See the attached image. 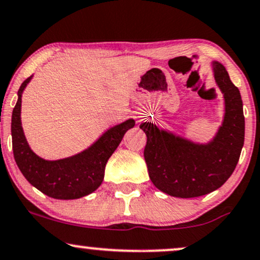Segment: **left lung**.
I'll return each mask as SVG.
<instances>
[{"label": "left lung", "mask_w": 260, "mask_h": 260, "mask_svg": "<svg viewBox=\"0 0 260 260\" xmlns=\"http://www.w3.org/2000/svg\"><path fill=\"white\" fill-rule=\"evenodd\" d=\"M214 81L223 93L224 117L207 143H195L152 122H143L146 134L144 158L152 184L162 192L180 199L207 195L229 179L245 142V116L240 90L226 69L212 61Z\"/></svg>", "instance_id": "left-lung-1"}]
</instances>
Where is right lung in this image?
Returning <instances> with one entry per match:
<instances>
[{"label":"right lung","instance_id":"add662e5","mask_svg":"<svg viewBox=\"0 0 260 260\" xmlns=\"http://www.w3.org/2000/svg\"><path fill=\"white\" fill-rule=\"evenodd\" d=\"M31 79L32 75L21 83L12 114V145L18 167L31 185L49 198L75 200L89 195L103 183L106 162L136 121L128 118L109 128L79 154L60 160H45L31 150L21 127V95Z\"/></svg>","mask_w":260,"mask_h":260}]
</instances>
